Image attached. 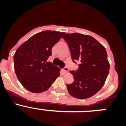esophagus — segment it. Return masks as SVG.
Masks as SVG:
<instances>
[{"mask_svg":"<svg viewBox=\"0 0 126 126\" xmlns=\"http://www.w3.org/2000/svg\"><path fill=\"white\" fill-rule=\"evenodd\" d=\"M63 71H64L65 73H68V72H69V68H68V67H65L63 69Z\"/></svg>","mask_w":126,"mask_h":126,"instance_id":"34e87169","label":"esophagus"}]
</instances>
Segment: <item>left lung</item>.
Returning a JSON list of instances; mask_svg holds the SVG:
<instances>
[{"mask_svg": "<svg viewBox=\"0 0 126 126\" xmlns=\"http://www.w3.org/2000/svg\"><path fill=\"white\" fill-rule=\"evenodd\" d=\"M63 38L68 44L73 62H80L78 70L71 71L74 81L67 85L71 96L86 99L102 88L109 74L110 64L104 47L90 35L66 33Z\"/></svg>", "mask_w": 126, "mask_h": 126, "instance_id": "1", "label": "left lung"}]
</instances>
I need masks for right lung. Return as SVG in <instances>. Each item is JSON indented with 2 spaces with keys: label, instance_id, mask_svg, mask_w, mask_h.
<instances>
[{
  "label": "right lung",
  "instance_id": "obj_1",
  "mask_svg": "<svg viewBox=\"0 0 126 126\" xmlns=\"http://www.w3.org/2000/svg\"><path fill=\"white\" fill-rule=\"evenodd\" d=\"M64 32L43 31L20 45L14 55L15 73L21 84L29 92H44L60 76L61 69L47 62L52 47Z\"/></svg>",
  "mask_w": 126,
  "mask_h": 126
}]
</instances>
